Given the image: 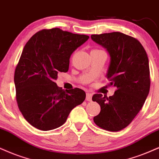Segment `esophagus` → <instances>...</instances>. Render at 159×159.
I'll return each instance as SVG.
<instances>
[{
    "label": "esophagus",
    "mask_w": 159,
    "mask_h": 159,
    "mask_svg": "<svg viewBox=\"0 0 159 159\" xmlns=\"http://www.w3.org/2000/svg\"><path fill=\"white\" fill-rule=\"evenodd\" d=\"M86 100L89 102H91L92 100V94L91 93H89V92L86 93Z\"/></svg>",
    "instance_id": "34e87169"
}]
</instances>
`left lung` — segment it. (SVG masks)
Masks as SVG:
<instances>
[{"label":"left lung","mask_w":159,"mask_h":159,"mask_svg":"<svg viewBox=\"0 0 159 159\" xmlns=\"http://www.w3.org/2000/svg\"><path fill=\"white\" fill-rule=\"evenodd\" d=\"M92 40L105 48L110 56L106 77L114 94L96 93L92 100L100 105L93 117L104 130L119 131L130 124L148 97L150 87L149 60L144 47L136 38L121 32L92 34Z\"/></svg>","instance_id":"left-lung-1"}]
</instances>
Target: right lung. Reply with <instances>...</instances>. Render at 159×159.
Returning a JSON list of instances; mask_svg holds the SVG:
<instances>
[{
    "label": "right lung",
    "mask_w": 159,
    "mask_h": 159,
    "mask_svg": "<svg viewBox=\"0 0 159 159\" xmlns=\"http://www.w3.org/2000/svg\"><path fill=\"white\" fill-rule=\"evenodd\" d=\"M89 38L54 28L37 32L25 45L14 81L20 111L33 127L44 131L57 128L85 100L83 90L66 92L54 80L59 72L68 71L72 53Z\"/></svg>",
    "instance_id": "obj_1"
}]
</instances>
